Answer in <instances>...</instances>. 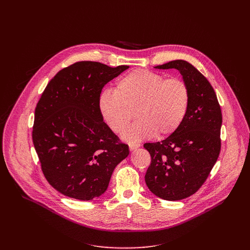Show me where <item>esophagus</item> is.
<instances>
[{"instance_id":"obj_1","label":"esophagus","mask_w":250,"mask_h":250,"mask_svg":"<svg viewBox=\"0 0 250 250\" xmlns=\"http://www.w3.org/2000/svg\"><path fill=\"white\" fill-rule=\"evenodd\" d=\"M139 146H140L139 144H129V145H128V147H129V150H130V151H132V150L138 148Z\"/></svg>"}]
</instances>
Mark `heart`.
Segmentation results:
<instances>
[{
  "label": "heart",
  "mask_w": 250,
  "mask_h": 250,
  "mask_svg": "<svg viewBox=\"0 0 250 250\" xmlns=\"http://www.w3.org/2000/svg\"><path fill=\"white\" fill-rule=\"evenodd\" d=\"M189 102V88L182 79H166L153 71L138 69L120 77L115 90H104L98 104L102 118L116 133L126 128L134 110L138 120L123 134L133 144L156 133L164 137L176 131L186 117Z\"/></svg>",
  "instance_id": "obj_1"
}]
</instances>
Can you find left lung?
<instances>
[{
  "mask_svg": "<svg viewBox=\"0 0 250 250\" xmlns=\"http://www.w3.org/2000/svg\"><path fill=\"white\" fill-rule=\"evenodd\" d=\"M156 69H177L190 92L186 117L166 139L145 144L151 156L146 183L155 196L179 201L205 183L221 151V106L208 79L185 60H173Z\"/></svg>",
  "mask_w": 250,
  "mask_h": 250,
  "instance_id": "obj_1",
  "label": "left lung"
}]
</instances>
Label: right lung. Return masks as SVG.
I'll use <instances>...</instances> for the list:
<instances>
[{
  "mask_svg": "<svg viewBox=\"0 0 250 250\" xmlns=\"http://www.w3.org/2000/svg\"><path fill=\"white\" fill-rule=\"evenodd\" d=\"M127 68L76 62L50 80L37 104L33 146L46 180L67 197H100L116 166L129 154L104 122L98 104L104 86Z\"/></svg>",
  "mask_w": 250,
  "mask_h": 250,
  "instance_id": "1",
  "label": "right lung"
}]
</instances>
